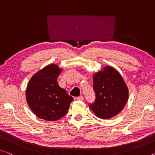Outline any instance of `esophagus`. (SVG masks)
I'll return each instance as SVG.
<instances>
[{
	"label": "esophagus",
	"instance_id": "34e87169",
	"mask_svg": "<svg viewBox=\"0 0 155 155\" xmlns=\"http://www.w3.org/2000/svg\"><path fill=\"white\" fill-rule=\"evenodd\" d=\"M77 100L78 101H83L84 100V97H83V96H80L77 97Z\"/></svg>",
	"mask_w": 155,
	"mask_h": 155
}]
</instances>
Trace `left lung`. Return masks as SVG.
Returning <instances> with one entry per match:
<instances>
[{
  "mask_svg": "<svg viewBox=\"0 0 155 155\" xmlns=\"http://www.w3.org/2000/svg\"><path fill=\"white\" fill-rule=\"evenodd\" d=\"M96 101L89 104L98 118L108 119L120 113L127 103L129 91L124 80L111 66H105L93 76Z\"/></svg>",
  "mask_w": 155,
  "mask_h": 155,
  "instance_id": "8db88e82",
  "label": "left lung"
}]
</instances>
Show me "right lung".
I'll return each mask as SVG.
<instances>
[{
	"label": "right lung",
	"mask_w": 155,
	"mask_h": 155,
	"mask_svg": "<svg viewBox=\"0 0 155 155\" xmlns=\"http://www.w3.org/2000/svg\"><path fill=\"white\" fill-rule=\"evenodd\" d=\"M61 71L56 64H50L35 73L28 82L26 101L37 117L55 121L68 112L73 98L57 82Z\"/></svg>",
	"instance_id": "add662e5"
}]
</instances>
